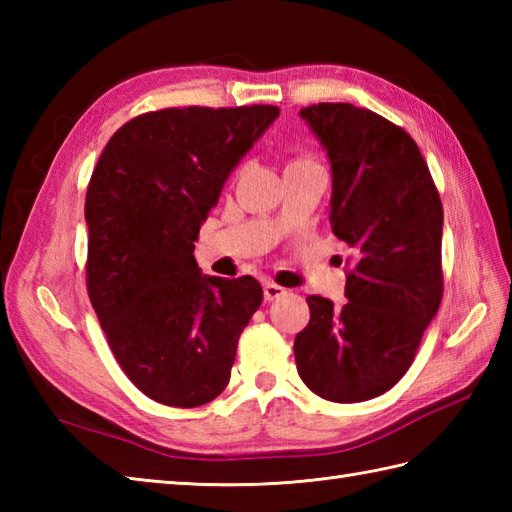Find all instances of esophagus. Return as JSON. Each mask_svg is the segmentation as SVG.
<instances>
[{
	"label": "esophagus",
	"mask_w": 512,
	"mask_h": 512,
	"mask_svg": "<svg viewBox=\"0 0 512 512\" xmlns=\"http://www.w3.org/2000/svg\"><path fill=\"white\" fill-rule=\"evenodd\" d=\"M284 295H286V288L273 284V281H266V284H264V299L266 301H275V299L284 297Z\"/></svg>",
	"instance_id": "34e87169"
}]
</instances>
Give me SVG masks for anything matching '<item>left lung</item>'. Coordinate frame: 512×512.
Returning <instances> with one entry per match:
<instances>
[{
  "label": "left lung",
  "instance_id": "obj_1",
  "mask_svg": "<svg viewBox=\"0 0 512 512\" xmlns=\"http://www.w3.org/2000/svg\"><path fill=\"white\" fill-rule=\"evenodd\" d=\"M332 171L334 235L356 250L343 306L310 295L297 334L303 383L332 402H363L405 376L442 299V202L405 129L350 103L303 107Z\"/></svg>",
  "mask_w": 512,
  "mask_h": 512
}]
</instances>
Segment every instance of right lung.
Segmentation results:
<instances>
[{"label":"right lung","mask_w":512,"mask_h":512,"mask_svg":"<svg viewBox=\"0 0 512 512\" xmlns=\"http://www.w3.org/2000/svg\"><path fill=\"white\" fill-rule=\"evenodd\" d=\"M279 107L149 112L96 162L88 195V292L118 365L151 400L200 407L231 378L239 334L264 292L202 275L193 248L224 182Z\"/></svg>","instance_id":"1"}]
</instances>
